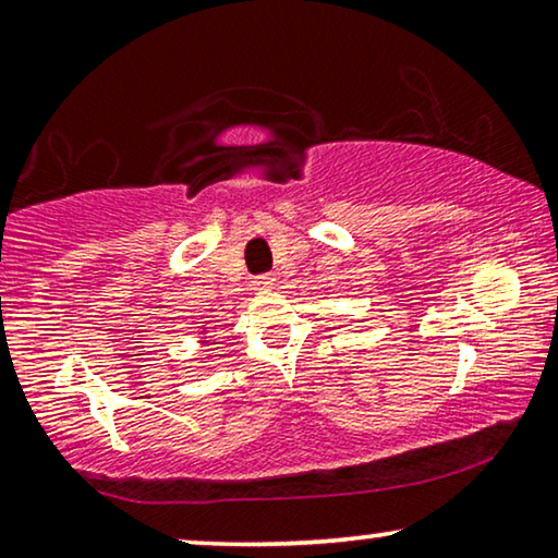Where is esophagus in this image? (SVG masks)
<instances>
[{
	"instance_id": "34e87169",
	"label": "esophagus",
	"mask_w": 558,
	"mask_h": 558,
	"mask_svg": "<svg viewBox=\"0 0 558 558\" xmlns=\"http://www.w3.org/2000/svg\"><path fill=\"white\" fill-rule=\"evenodd\" d=\"M272 280L276 278H270V276H258L253 280V288L255 290H268V288H272Z\"/></svg>"
}]
</instances>
